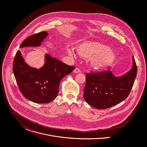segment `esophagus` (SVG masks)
Wrapping results in <instances>:
<instances>
[{
    "mask_svg": "<svg viewBox=\"0 0 147 147\" xmlns=\"http://www.w3.org/2000/svg\"><path fill=\"white\" fill-rule=\"evenodd\" d=\"M81 71V70H80V69H78V68H76L74 70V71H73V72L74 73H80Z\"/></svg>",
    "mask_w": 147,
    "mask_h": 147,
    "instance_id": "obj_1",
    "label": "esophagus"
}]
</instances>
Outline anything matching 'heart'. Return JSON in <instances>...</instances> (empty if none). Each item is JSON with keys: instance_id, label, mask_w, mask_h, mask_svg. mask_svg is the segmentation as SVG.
Here are the masks:
<instances>
[{"instance_id": "b5f03b06", "label": "heart", "mask_w": 147, "mask_h": 147, "mask_svg": "<svg viewBox=\"0 0 147 147\" xmlns=\"http://www.w3.org/2000/svg\"><path fill=\"white\" fill-rule=\"evenodd\" d=\"M80 56L90 57V62L92 67L101 69L111 65L115 60V53L108 46L94 41H84L78 44L76 47ZM68 54L73 56V51L67 49Z\"/></svg>"}]
</instances>
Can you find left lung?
<instances>
[{"label":"left lung","mask_w":147,"mask_h":147,"mask_svg":"<svg viewBox=\"0 0 147 147\" xmlns=\"http://www.w3.org/2000/svg\"><path fill=\"white\" fill-rule=\"evenodd\" d=\"M131 69L125 74L115 77L110 70L86 73L84 98L92 107L106 109L114 106L128 96L137 73L134 57Z\"/></svg>","instance_id":"obj_1"}]
</instances>
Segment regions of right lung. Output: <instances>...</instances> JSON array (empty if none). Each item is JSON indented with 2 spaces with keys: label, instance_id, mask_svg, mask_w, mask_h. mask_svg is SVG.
<instances>
[{
  "label": "right lung",
  "instance_id": "1",
  "mask_svg": "<svg viewBox=\"0 0 147 147\" xmlns=\"http://www.w3.org/2000/svg\"><path fill=\"white\" fill-rule=\"evenodd\" d=\"M47 36L46 31L34 34L26 38L20 48L40 46ZM74 69V66L62 63L48 54L45 55L42 67H32L24 61L19 50L13 64V73L22 94L29 100L40 104L49 103L56 98L62 78Z\"/></svg>",
  "mask_w": 147,
  "mask_h": 147
}]
</instances>
